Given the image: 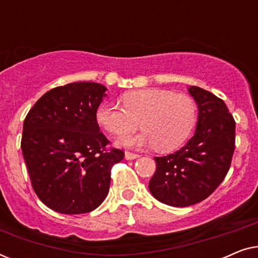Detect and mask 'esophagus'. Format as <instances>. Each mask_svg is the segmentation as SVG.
Masks as SVG:
<instances>
[{"label": "esophagus", "mask_w": 258, "mask_h": 258, "mask_svg": "<svg viewBox=\"0 0 258 258\" xmlns=\"http://www.w3.org/2000/svg\"><path fill=\"white\" fill-rule=\"evenodd\" d=\"M140 157L139 154H134V153H130V151H126L125 153V158L126 160H135V158Z\"/></svg>", "instance_id": "34e87169"}]
</instances>
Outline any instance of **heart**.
Here are the masks:
<instances>
[{
    "label": "heart",
    "mask_w": 258,
    "mask_h": 258,
    "mask_svg": "<svg viewBox=\"0 0 258 258\" xmlns=\"http://www.w3.org/2000/svg\"><path fill=\"white\" fill-rule=\"evenodd\" d=\"M123 108L103 102L96 111V119L109 133L122 136L144 129L136 136L121 137L124 147L154 146L167 153L178 148L191 133L196 122V107L184 94L164 89H140L122 96Z\"/></svg>",
    "instance_id": "1"
}]
</instances>
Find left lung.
<instances>
[{
    "label": "left lung",
    "instance_id": "left-lung-1",
    "mask_svg": "<svg viewBox=\"0 0 258 258\" xmlns=\"http://www.w3.org/2000/svg\"><path fill=\"white\" fill-rule=\"evenodd\" d=\"M199 108L196 130L174 154L155 157L149 182L155 199L171 207H189L206 200L221 184L235 150V119L224 101L200 87L188 88Z\"/></svg>",
    "mask_w": 258,
    "mask_h": 258
}]
</instances>
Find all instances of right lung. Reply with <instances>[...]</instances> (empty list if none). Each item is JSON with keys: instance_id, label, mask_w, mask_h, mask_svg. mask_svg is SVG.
I'll return each instance as SVG.
<instances>
[{"instance_id": "obj_1", "label": "right lung", "mask_w": 258, "mask_h": 258, "mask_svg": "<svg viewBox=\"0 0 258 258\" xmlns=\"http://www.w3.org/2000/svg\"><path fill=\"white\" fill-rule=\"evenodd\" d=\"M107 88L74 82L45 93L23 123L22 149L31 185L42 202L61 214L90 213L103 202L111 167L124 157L107 149L96 111Z\"/></svg>"}]
</instances>
